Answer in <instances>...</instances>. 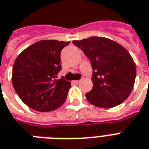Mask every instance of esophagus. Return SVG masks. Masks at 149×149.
<instances>
[{
    "instance_id": "1",
    "label": "esophagus",
    "mask_w": 149,
    "mask_h": 149,
    "mask_svg": "<svg viewBox=\"0 0 149 149\" xmlns=\"http://www.w3.org/2000/svg\"><path fill=\"white\" fill-rule=\"evenodd\" d=\"M73 83H79V80H74V81H73Z\"/></svg>"
}]
</instances>
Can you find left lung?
<instances>
[{
    "label": "left lung",
    "mask_w": 149,
    "mask_h": 149,
    "mask_svg": "<svg viewBox=\"0 0 149 149\" xmlns=\"http://www.w3.org/2000/svg\"><path fill=\"white\" fill-rule=\"evenodd\" d=\"M90 60L93 86L86 97L93 106L112 108L125 100L135 84L136 68L133 59L119 43L101 37L73 40Z\"/></svg>",
    "instance_id": "left-lung-1"
}]
</instances>
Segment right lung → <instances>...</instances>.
Wrapping results in <instances>:
<instances>
[{
	"label": "right lung",
	"mask_w": 149,
	"mask_h": 149,
	"mask_svg": "<svg viewBox=\"0 0 149 149\" xmlns=\"http://www.w3.org/2000/svg\"><path fill=\"white\" fill-rule=\"evenodd\" d=\"M70 41L40 40L28 47L14 62L12 83L18 96L26 106L39 112H50L66 101L71 87L61 70L60 54Z\"/></svg>",
	"instance_id": "right-lung-1"
}]
</instances>
